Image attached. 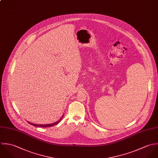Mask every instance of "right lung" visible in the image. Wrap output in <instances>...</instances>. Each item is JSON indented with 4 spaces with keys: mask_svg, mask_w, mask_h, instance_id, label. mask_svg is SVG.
<instances>
[{
    "mask_svg": "<svg viewBox=\"0 0 158 158\" xmlns=\"http://www.w3.org/2000/svg\"><path fill=\"white\" fill-rule=\"evenodd\" d=\"M63 115L62 117V118L59 120V121H57V122H55V123H51V124H46V125H36V124H33V123H31V122H28V123H30L31 125H32L33 126H36V127H51V126H54V125H57V123H59L60 122V120L62 119V118H63Z\"/></svg>",
    "mask_w": 158,
    "mask_h": 158,
    "instance_id": "obj_1",
    "label": "right lung"
}]
</instances>
